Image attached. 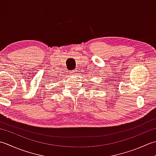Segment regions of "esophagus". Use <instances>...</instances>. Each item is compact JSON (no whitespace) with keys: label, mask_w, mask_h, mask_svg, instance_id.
I'll list each match as a JSON object with an SVG mask.
<instances>
[{"label":"esophagus","mask_w":156,"mask_h":156,"mask_svg":"<svg viewBox=\"0 0 156 156\" xmlns=\"http://www.w3.org/2000/svg\"><path fill=\"white\" fill-rule=\"evenodd\" d=\"M71 73H72V74H75V73H77V71H76V70H74V71H73L71 72Z\"/></svg>","instance_id":"obj_1"}]
</instances>
